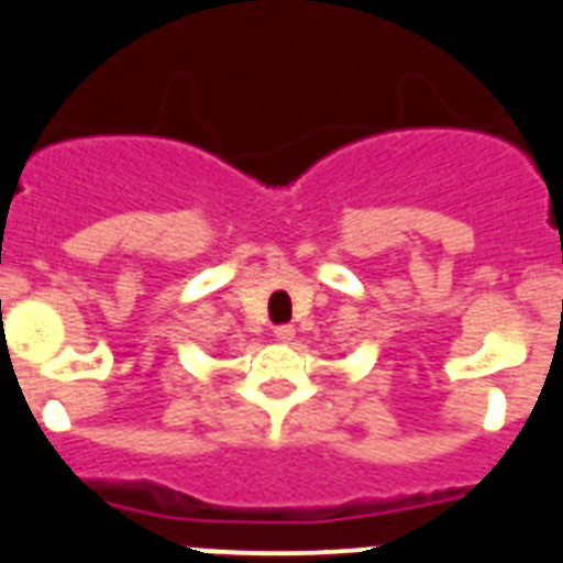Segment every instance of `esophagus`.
<instances>
[{
    "instance_id": "esophagus-1",
    "label": "esophagus",
    "mask_w": 563,
    "mask_h": 563,
    "mask_svg": "<svg viewBox=\"0 0 563 563\" xmlns=\"http://www.w3.org/2000/svg\"><path fill=\"white\" fill-rule=\"evenodd\" d=\"M273 335H276V341L287 343V341H292V335H296V330H292V324H278L276 330H273Z\"/></svg>"
}]
</instances>
